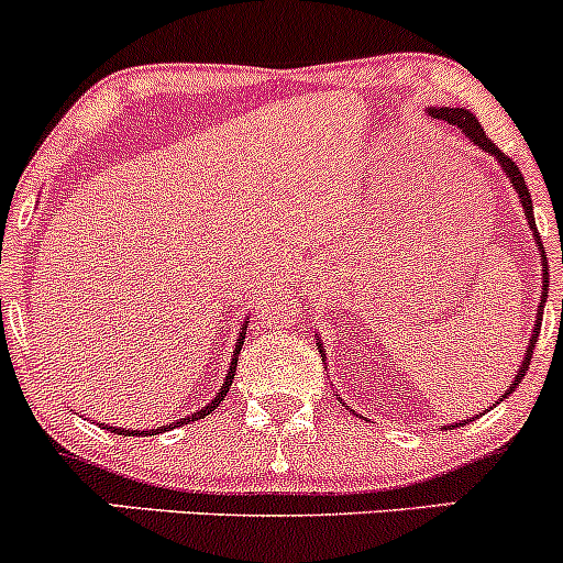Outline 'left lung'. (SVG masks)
I'll return each instance as SVG.
<instances>
[{
  "mask_svg": "<svg viewBox=\"0 0 563 563\" xmlns=\"http://www.w3.org/2000/svg\"><path fill=\"white\" fill-rule=\"evenodd\" d=\"M428 113H431L433 119H442V121H448V124L461 126V132H463V135L468 137V141L477 143V146L483 148V152H488L490 156H494V159H498V165H501V170L507 173L509 184H512V189H515V192H518V200H520V206H523L526 219H529L531 233H534L537 246H540V252H542V265H544V274H542V287H544V292H542V303L537 306V324H534V330H531V339H529V346H526V357H523V363H520L518 374H515V382H512V385L507 387V393H504V398H507L509 393H512L515 387L520 385V379H523V376H526V371H529L531 355H534L537 335H540V328H542L544 300H548V263H544V260H548V254H544V249H542V239H540V233H537V222H534V202H531V192H529V187H526L523 173H520V167L515 165V162L509 159L507 154L498 152V146H496L494 141H488V135H485L483 124H479L477 115H474L472 110H466V108H428ZM317 341H320V335H317ZM320 355H324V352H322V341H320ZM457 426H466V420L455 422L453 428H457Z\"/></svg>",
  "mask_w": 563,
  "mask_h": 563,
  "instance_id": "left-lung-1",
  "label": "left lung"
}]
</instances>
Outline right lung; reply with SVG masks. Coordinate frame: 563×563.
<instances>
[{
  "label": "right lung",
  "mask_w": 563,
  "mask_h": 563,
  "mask_svg": "<svg viewBox=\"0 0 563 563\" xmlns=\"http://www.w3.org/2000/svg\"><path fill=\"white\" fill-rule=\"evenodd\" d=\"M243 339H246V324H243L241 328V335H239V341H235V355H233V361H230V368H228V376H224V385L219 387V393H217V398H213L211 404H208V407H202L200 411H195V415H189V417H181V422H173V428H178V426H184V422H195V420H202V417L206 415H211L213 409L219 407V404L224 401V396H228V390H230V385H233V376H235V366H239V352H241V344H243ZM102 426V422H100ZM110 431L113 433H119V437H141V433H146V437H154V433H162L165 431V426H159V428H146V431H130V428H110Z\"/></svg>",
  "instance_id": "add662e5"
}]
</instances>
